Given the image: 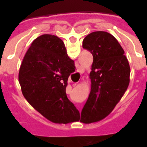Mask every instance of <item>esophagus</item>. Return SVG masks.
Returning a JSON list of instances; mask_svg holds the SVG:
<instances>
[{"label": "esophagus", "mask_w": 147, "mask_h": 147, "mask_svg": "<svg viewBox=\"0 0 147 147\" xmlns=\"http://www.w3.org/2000/svg\"><path fill=\"white\" fill-rule=\"evenodd\" d=\"M83 68H82V67H79V69H78V71H77V74L82 73V72H83ZM76 83H74V84H73V86H76Z\"/></svg>", "instance_id": "esophagus-1"}]
</instances>
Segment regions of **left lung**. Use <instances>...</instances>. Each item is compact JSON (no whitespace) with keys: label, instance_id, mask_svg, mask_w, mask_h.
Returning <instances> with one entry per match:
<instances>
[{"label":"left lung","instance_id":"left-lung-1","mask_svg":"<svg viewBox=\"0 0 147 147\" xmlns=\"http://www.w3.org/2000/svg\"><path fill=\"white\" fill-rule=\"evenodd\" d=\"M83 47L94 57L91 89L80 118L90 123L102 120L113 110L129 84L130 66L123 48L108 32L89 34L83 39Z\"/></svg>","mask_w":147,"mask_h":147}]
</instances>
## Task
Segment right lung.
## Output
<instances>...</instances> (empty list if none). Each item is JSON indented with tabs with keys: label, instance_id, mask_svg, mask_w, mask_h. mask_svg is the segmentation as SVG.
I'll list each match as a JSON object with an SVG mask.
<instances>
[{
	"label": "right lung",
	"instance_id": "right-lung-1",
	"mask_svg": "<svg viewBox=\"0 0 147 147\" xmlns=\"http://www.w3.org/2000/svg\"><path fill=\"white\" fill-rule=\"evenodd\" d=\"M75 68L63 41L52 34L34 39L22 61L19 82L24 98L53 123H68L80 117L66 94L67 79Z\"/></svg>",
	"mask_w": 147,
	"mask_h": 147
}]
</instances>
